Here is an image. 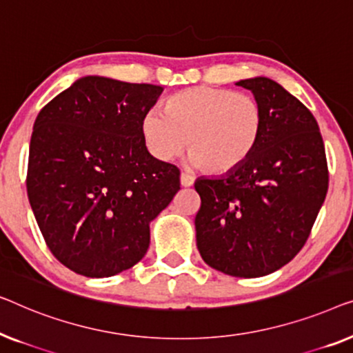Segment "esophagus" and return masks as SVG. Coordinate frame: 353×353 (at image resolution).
<instances>
[{
  "instance_id": "1",
  "label": "esophagus",
  "mask_w": 353,
  "mask_h": 353,
  "mask_svg": "<svg viewBox=\"0 0 353 353\" xmlns=\"http://www.w3.org/2000/svg\"><path fill=\"white\" fill-rule=\"evenodd\" d=\"M193 182H195V179H193L190 174H187V172H182V174H181L182 187H192Z\"/></svg>"
}]
</instances>
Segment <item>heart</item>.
<instances>
[{
    "label": "heart",
    "mask_w": 353,
    "mask_h": 353,
    "mask_svg": "<svg viewBox=\"0 0 353 353\" xmlns=\"http://www.w3.org/2000/svg\"><path fill=\"white\" fill-rule=\"evenodd\" d=\"M264 110L256 97L216 86L183 89L168 99L165 113L145 112L141 136L158 161H171L188 147V163L210 174H227L256 150Z\"/></svg>",
    "instance_id": "heart-1"
}]
</instances>
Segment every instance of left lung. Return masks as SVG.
Masks as SVG:
<instances>
[{
    "label": "left lung",
    "instance_id": "1",
    "mask_svg": "<svg viewBox=\"0 0 353 353\" xmlns=\"http://www.w3.org/2000/svg\"><path fill=\"white\" fill-rule=\"evenodd\" d=\"M236 84L259 101L264 129L240 168L196 179V246L212 269L256 278L281 269L305 245L327 192V165L304 103L270 78Z\"/></svg>",
    "mask_w": 353,
    "mask_h": 353
}]
</instances>
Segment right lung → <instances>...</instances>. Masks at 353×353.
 Listing matches in <instances>:
<instances>
[{
    "instance_id": "add662e5",
    "label": "right lung",
    "mask_w": 353,
    "mask_h": 353,
    "mask_svg": "<svg viewBox=\"0 0 353 353\" xmlns=\"http://www.w3.org/2000/svg\"><path fill=\"white\" fill-rule=\"evenodd\" d=\"M163 88L84 77L41 108L28 153L27 193L44 241L75 274L131 269L150 222L181 188L174 165L147 152L141 121Z\"/></svg>"
}]
</instances>
